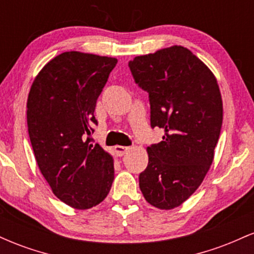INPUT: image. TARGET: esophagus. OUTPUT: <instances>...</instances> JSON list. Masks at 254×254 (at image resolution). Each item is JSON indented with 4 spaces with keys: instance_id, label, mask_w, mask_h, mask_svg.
<instances>
[{
    "instance_id": "obj_1",
    "label": "esophagus",
    "mask_w": 254,
    "mask_h": 254,
    "mask_svg": "<svg viewBox=\"0 0 254 254\" xmlns=\"http://www.w3.org/2000/svg\"><path fill=\"white\" fill-rule=\"evenodd\" d=\"M130 150V147H124V145H116L115 151L116 154L119 156H123L124 154H127V151Z\"/></svg>"
}]
</instances>
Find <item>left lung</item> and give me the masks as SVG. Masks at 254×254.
I'll use <instances>...</instances> for the list:
<instances>
[{"mask_svg": "<svg viewBox=\"0 0 254 254\" xmlns=\"http://www.w3.org/2000/svg\"><path fill=\"white\" fill-rule=\"evenodd\" d=\"M129 68L149 94L151 127L165 130L147 148L139 189L151 205L171 210L199 188L212 164L223 119L220 88L210 69L180 45L137 56Z\"/></svg>", "mask_w": 254, "mask_h": 254, "instance_id": "1", "label": "left lung"}]
</instances>
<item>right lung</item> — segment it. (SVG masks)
<instances>
[{"instance_id": "obj_1", "label": "right lung", "mask_w": 254, "mask_h": 254, "mask_svg": "<svg viewBox=\"0 0 254 254\" xmlns=\"http://www.w3.org/2000/svg\"><path fill=\"white\" fill-rule=\"evenodd\" d=\"M117 58L68 51L44 65L27 99V127L38 167L52 192L71 208L106 198L115 179L113 157L87 138L97 100Z\"/></svg>"}]
</instances>
